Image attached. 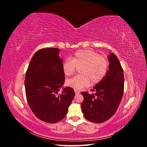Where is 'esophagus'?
<instances>
[{
    "label": "esophagus",
    "instance_id": "34e87169",
    "mask_svg": "<svg viewBox=\"0 0 147 147\" xmlns=\"http://www.w3.org/2000/svg\"><path fill=\"white\" fill-rule=\"evenodd\" d=\"M75 93L76 94H80V91H77V90H75Z\"/></svg>",
    "mask_w": 147,
    "mask_h": 147
}]
</instances>
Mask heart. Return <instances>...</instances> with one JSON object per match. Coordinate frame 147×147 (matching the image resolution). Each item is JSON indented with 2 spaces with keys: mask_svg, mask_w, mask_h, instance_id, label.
Here are the masks:
<instances>
[{
  "mask_svg": "<svg viewBox=\"0 0 147 147\" xmlns=\"http://www.w3.org/2000/svg\"><path fill=\"white\" fill-rule=\"evenodd\" d=\"M109 62L105 57L91 50H82L75 52L71 58L65 59L62 65L65 76L72 75L76 67H80L81 75L67 80L66 84L75 90H80L89 84L100 82L107 73Z\"/></svg>",
  "mask_w": 147,
  "mask_h": 147,
  "instance_id": "heart-1",
  "label": "heart"
}]
</instances>
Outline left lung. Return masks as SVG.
<instances>
[{
	"mask_svg": "<svg viewBox=\"0 0 147 147\" xmlns=\"http://www.w3.org/2000/svg\"><path fill=\"white\" fill-rule=\"evenodd\" d=\"M109 70L105 77L93 87L94 94L82 92L81 107L84 117L90 121L101 123L117 112L124 92V73L118 57L113 53L107 56Z\"/></svg>",
	"mask_w": 147,
	"mask_h": 147,
	"instance_id": "obj_1",
	"label": "left lung"
}]
</instances>
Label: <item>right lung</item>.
<instances>
[{
    "mask_svg": "<svg viewBox=\"0 0 147 147\" xmlns=\"http://www.w3.org/2000/svg\"><path fill=\"white\" fill-rule=\"evenodd\" d=\"M59 49L51 48L38 50L30 60L25 76L26 98L31 110L38 119L55 123L66 116L75 96L72 88H63L65 75Z\"/></svg>",
    "mask_w": 147,
    "mask_h": 147,
    "instance_id": "add662e5",
    "label": "right lung"
}]
</instances>
